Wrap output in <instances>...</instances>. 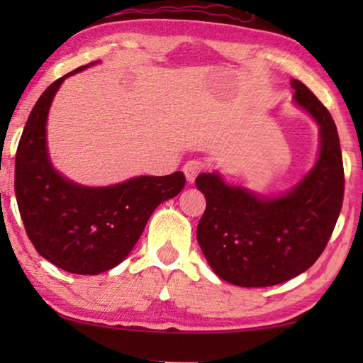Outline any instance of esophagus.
<instances>
[{
	"instance_id": "1",
	"label": "esophagus",
	"mask_w": 363,
	"mask_h": 363,
	"mask_svg": "<svg viewBox=\"0 0 363 363\" xmlns=\"http://www.w3.org/2000/svg\"><path fill=\"white\" fill-rule=\"evenodd\" d=\"M203 170H205V163L201 160H188L185 165H183V173H185L188 182L195 180Z\"/></svg>"
}]
</instances>
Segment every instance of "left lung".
<instances>
[{"instance_id": "left-lung-1", "label": "left lung", "mask_w": 363, "mask_h": 363, "mask_svg": "<svg viewBox=\"0 0 363 363\" xmlns=\"http://www.w3.org/2000/svg\"><path fill=\"white\" fill-rule=\"evenodd\" d=\"M294 101L320 127L315 167L286 195L262 198L228 186L218 173H201L195 185L206 198L196 238L208 264L241 287L281 284L309 269L325 250L344 201V163L330 113L301 81Z\"/></svg>"}]
</instances>
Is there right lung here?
I'll use <instances>...</instances> for the list:
<instances>
[{
    "label": "right lung",
    "instance_id": "right-lung-1",
    "mask_svg": "<svg viewBox=\"0 0 363 363\" xmlns=\"http://www.w3.org/2000/svg\"><path fill=\"white\" fill-rule=\"evenodd\" d=\"M54 81L29 113L14 165V193L24 230L44 259L74 274H99L125 259L153 210L185 186V175L137 177L106 188L81 186L54 170L46 121L59 86Z\"/></svg>",
    "mask_w": 363,
    "mask_h": 363
}]
</instances>
